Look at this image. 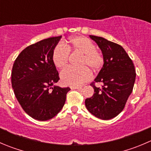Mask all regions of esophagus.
Instances as JSON below:
<instances>
[{
    "label": "esophagus",
    "instance_id": "esophagus-1",
    "mask_svg": "<svg viewBox=\"0 0 151 151\" xmlns=\"http://www.w3.org/2000/svg\"><path fill=\"white\" fill-rule=\"evenodd\" d=\"M71 89H81L82 88L80 86H71Z\"/></svg>",
    "mask_w": 151,
    "mask_h": 151
}]
</instances>
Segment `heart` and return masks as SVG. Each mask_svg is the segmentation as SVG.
I'll return each mask as SVG.
<instances>
[{"label": "heart", "mask_w": 151, "mask_h": 151, "mask_svg": "<svg viewBox=\"0 0 151 151\" xmlns=\"http://www.w3.org/2000/svg\"><path fill=\"white\" fill-rule=\"evenodd\" d=\"M79 52L83 55L81 65H88L93 70H98L103 64L102 54L96 50L91 40L84 36H75L68 41L57 45L52 52V59L54 65L58 68L65 66L68 63L69 52ZM92 74L87 67L75 68L67 67L60 73V79L64 85L71 86H81L90 80Z\"/></svg>", "instance_id": "1"}]
</instances>
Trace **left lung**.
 I'll use <instances>...</instances> for the list:
<instances>
[{
  "mask_svg": "<svg viewBox=\"0 0 151 151\" xmlns=\"http://www.w3.org/2000/svg\"><path fill=\"white\" fill-rule=\"evenodd\" d=\"M97 44L103 57V65L92 83L94 93L85 101L88 111L99 119L108 120L117 116L125 108L132 93L136 79L135 68L125 49L102 37L89 35Z\"/></svg>",
  "mask_w": 151,
  "mask_h": 151,
  "instance_id": "obj_1",
  "label": "left lung"
}]
</instances>
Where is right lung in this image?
I'll return each mask as SVG.
<instances>
[{
    "label": "right lung",
    "instance_id": "obj_1",
    "mask_svg": "<svg viewBox=\"0 0 151 151\" xmlns=\"http://www.w3.org/2000/svg\"><path fill=\"white\" fill-rule=\"evenodd\" d=\"M61 37H49L28 46L13 65L12 86L16 98L25 112L37 120L55 117L71 90L55 85L60 78L52 55Z\"/></svg>",
    "mask_w": 151,
    "mask_h": 151
}]
</instances>
